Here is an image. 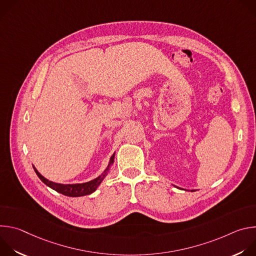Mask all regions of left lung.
<instances>
[{
  "label": "left lung",
  "mask_w": 256,
  "mask_h": 256,
  "mask_svg": "<svg viewBox=\"0 0 256 256\" xmlns=\"http://www.w3.org/2000/svg\"><path fill=\"white\" fill-rule=\"evenodd\" d=\"M192 192H194V190H192Z\"/></svg>",
  "instance_id": "left-lung-1"
}]
</instances>
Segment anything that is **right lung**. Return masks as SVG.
I'll return each mask as SVG.
<instances>
[{
  "mask_svg": "<svg viewBox=\"0 0 256 256\" xmlns=\"http://www.w3.org/2000/svg\"><path fill=\"white\" fill-rule=\"evenodd\" d=\"M114 160V154L110 158V162H109L107 168L104 170V172L98 176L97 178L89 181V182H85V184H56V182L50 181L46 178H44L38 170L35 169V167H33L35 173L38 174V176L40 178V180L44 182V184H46L48 186H50V188H52L54 190L66 196H72V198H77V196H87L90 194L92 192H94L96 190V188L99 186V184L102 182V180L104 179V177L107 175V173L109 172V169H110L112 163Z\"/></svg>",
  "mask_w": 256,
  "mask_h": 256,
  "instance_id": "1",
  "label": "right lung"
}]
</instances>
